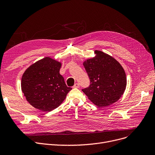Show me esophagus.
<instances>
[{
  "mask_svg": "<svg viewBox=\"0 0 155 155\" xmlns=\"http://www.w3.org/2000/svg\"><path fill=\"white\" fill-rule=\"evenodd\" d=\"M79 87H80V85H79V84H78V83H76L74 85H73V88H79Z\"/></svg>",
  "mask_w": 155,
  "mask_h": 155,
  "instance_id": "1",
  "label": "esophagus"
}]
</instances>
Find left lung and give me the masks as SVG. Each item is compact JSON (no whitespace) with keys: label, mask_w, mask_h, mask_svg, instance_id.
I'll list each match as a JSON object with an SVG mask.
<instances>
[{"label":"left lung","mask_w":155,"mask_h":155,"mask_svg":"<svg viewBox=\"0 0 155 155\" xmlns=\"http://www.w3.org/2000/svg\"><path fill=\"white\" fill-rule=\"evenodd\" d=\"M94 53V57L83 63L91 84L82 91L97 106L105 107L117 102L123 95L126 75L112 56L99 50H95Z\"/></svg>","instance_id":"obj_1"}]
</instances>
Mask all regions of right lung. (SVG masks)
<instances>
[{
	"mask_svg": "<svg viewBox=\"0 0 155 155\" xmlns=\"http://www.w3.org/2000/svg\"><path fill=\"white\" fill-rule=\"evenodd\" d=\"M61 63L50 57L32 64L23 73L21 90L35 108L50 112L60 106L71 90L60 74Z\"/></svg>",
	"mask_w": 155,
	"mask_h": 155,
	"instance_id": "1",
	"label": "right lung"
}]
</instances>
